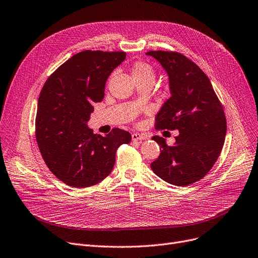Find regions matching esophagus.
I'll use <instances>...</instances> for the list:
<instances>
[{
    "instance_id": "34e87169",
    "label": "esophagus",
    "mask_w": 258,
    "mask_h": 258,
    "mask_svg": "<svg viewBox=\"0 0 258 258\" xmlns=\"http://www.w3.org/2000/svg\"><path fill=\"white\" fill-rule=\"evenodd\" d=\"M145 139H147V135H145V134H139V133H134V134H132V140L133 141L145 140Z\"/></svg>"
}]
</instances>
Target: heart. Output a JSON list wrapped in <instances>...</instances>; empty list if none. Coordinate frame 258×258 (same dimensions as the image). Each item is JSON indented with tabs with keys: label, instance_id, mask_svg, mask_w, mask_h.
Masks as SVG:
<instances>
[{
	"label": "heart",
	"instance_id": "b5f03b06",
	"mask_svg": "<svg viewBox=\"0 0 258 258\" xmlns=\"http://www.w3.org/2000/svg\"><path fill=\"white\" fill-rule=\"evenodd\" d=\"M133 76L135 80L151 79L154 81L155 70L151 64L144 61H138L133 66Z\"/></svg>",
	"mask_w": 258,
	"mask_h": 258
}]
</instances>
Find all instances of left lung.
Masks as SVG:
<instances>
[{
  "instance_id": "1",
  "label": "left lung",
  "mask_w": 258,
  "mask_h": 258,
  "mask_svg": "<svg viewBox=\"0 0 258 258\" xmlns=\"http://www.w3.org/2000/svg\"><path fill=\"white\" fill-rule=\"evenodd\" d=\"M169 76L171 97L155 118L156 130L178 131L175 144L168 146L154 136L161 151L151 169L175 186H188L202 179L220 155L226 134V120L207 75L183 54L150 51Z\"/></svg>"
}]
</instances>
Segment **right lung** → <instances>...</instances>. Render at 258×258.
Listing matches in <instances>:
<instances>
[{"label": "right lung", "mask_w": 258, "mask_h": 258, "mask_svg": "<svg viewBox=\"0 0 258 258\" xmlns=\"http://www.w3.org/2000/svg\"><path fill=\"white\" fill-rule=\"evenodd\" d=\"M125 56L80 52L57 68L41 89L35 121L38 148L51 172L68 186L102 182L111 172L117 149L132 140L128 132L117 127L104 137L87 126L93 104L104 98L109 74Z\"/></svg>", "instance_id": "add662e5"}]
</instances>
